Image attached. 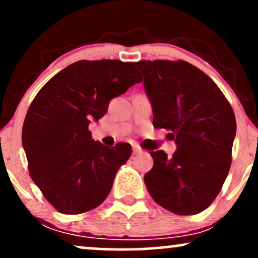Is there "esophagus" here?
<instances>
[{
    "mask_svg": "<svg viewBox=\"0 0 258 258\" xmlns=\"http://www.w3.org/2000/svg\"><path fill=\"white\" fill-rule=\"evenodd\" d=\"M132 153H133V155H137V154L143 153V149H142V148H139L138 146H133Z\"/></svg>",
    "mask_w": 258,
    "mask_h": 258,
    "instance_id": "34e87169",
    "label": "esophagus"
}]
</instances>
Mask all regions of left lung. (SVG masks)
I'll return each instance as SVG.
<instances>
[{
  "mask_svg": "<svg viewBox=\"0 0 258 258\" xmlns=\"http://www.w3.org/2000/svg\"><path fill=\"white\" fill-rule=\"evenodd\" d=\"M156 128L168 130L177 150L150 152L144 176L150 195L172 214L206 210L221 191L232 164L235 115L218 86L184 60H139Z\"/></svg>",
  "mask_w": 258,
  "mask_h": 258,
  "instance_id": "obj_1",
  "label": "left lung"
}]
</instances>
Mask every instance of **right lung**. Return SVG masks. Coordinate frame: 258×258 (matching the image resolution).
<instances>
[{
    "instance_id": "1",
    "label": "right lung",
    "mask_w": 258,
    "mask_h": 258,
    "mask_svg": "<svg viewBox=\"0 0 258 258\" xmlns=\"http://www.w3.org/2000/svg\"><path fill=\"white\" fill-rule=\"evenodd\" d=\"M141 81L135 63L80 60L53 76L31 102L22 133L29 173L60 214L91 211L110 193L132 148L94 142L88 125L104 116L110 99Z\"/></svg>"
}]
</instances>
